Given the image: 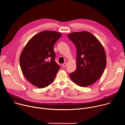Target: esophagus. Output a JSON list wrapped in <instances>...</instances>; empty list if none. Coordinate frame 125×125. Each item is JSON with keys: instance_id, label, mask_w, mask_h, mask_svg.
Masks as SVG:
<instances>
[{"instance_id": "1", "label": "esophagus", "mask_w": 125, "mask_h": 125, "mask_svg": "<svg viewBox=\"0 0 125 125\" xmlns=\"http://www.w3.org/2000/svg\"><path fill=\"white\" fill-rule=\"evenodd\" d=\"M66 66H67V63H66L62 64V67H65Z\"/></svg>"}]
</instances>
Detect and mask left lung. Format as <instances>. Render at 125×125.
<instances>
[{
    "label": "left lung",
    "mask_w": 125,
    "mask_h": 125,
    "mask_svg": "<svg viewBox=\"0 0 125 125\" xmlns=\"http://www.w3.org/2000/svg\"><path fill=\"white\" fill-rule=\"evenodd\" d=\"M77 49V69L69 74L70 79L80 86L91 85L102 75L106 57L100 42L91 33L83 31L68 35Z\"/></svg>",
    "instance_id": "1"
}]
</instances>
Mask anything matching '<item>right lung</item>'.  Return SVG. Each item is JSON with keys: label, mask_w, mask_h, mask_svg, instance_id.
I'll return each mask as SVG.
<instances>
[{"label": "right lung", "mask_w": 125, "mask_h": 125, "mask_svg": "<svg viewBox=\"0 0 125 125\" xmlns=\"http://www.w3.org/2000/svg\"><path fill=\"white\" fill-rule=\"evenodd\" d=\"M60 32L44 31L33 36L23 50L20 63L23 75L33 85L44 88L54 81L60 67L55 61L53 46Z\"/></svg>", "instance_id": "add662e5"}]
</instances>
